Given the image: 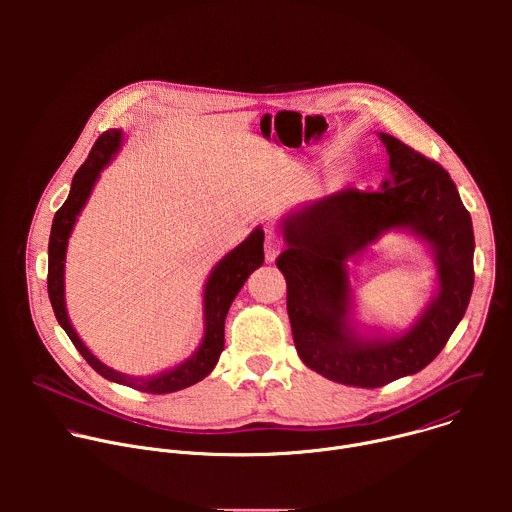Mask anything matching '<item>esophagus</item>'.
Listing matches in <instances>:
<instances>
[{
    "label": "esophagus",
    "instance_id": "1",
    "mask_svg": "<svg viewBox=\"0 0 512 512\" xmlns=\"http://www.w3.org/2000/svg\"><path fill=\"white\" fill-rule=\"evenodd\" d=\"M279 251H281V241H279V237L273 235V233H269V235L265 237V261H267V263H275Z\"/></svg>",
    "mask_w": 512,
    "mask_h": 512
}]
</instances>
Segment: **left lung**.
<instances>
[{
  "label": "left lung",
  "mask_w": 512,
  "mask_h": 512,
  "mask_svg": "<svg viewBox=\"0 0 512 512\" xmlns=\"http://www.w3.org/2000/svg\"><path fill=\"white\" fill-rule=\"evenodd\" d=\"M379 139L389 154V178L379 190L348 188L291 208L279 221L285 251L277 267L300 358L334 383L364 389L425 369L464 318L474 287L472 218L454 180L397 137ZM387 232H407L430 249L436 296L407 331L362 333L347 261Z\"/></svg>",
  "instance_id": "1"
}]
</instances>
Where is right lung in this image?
I'll return each instance as SVG.
<instances>
[{
    "label": "right lung",
    "instance_id": "obj_1",
    "mask_svg": "<svg viewBox=\"0 0 512 512\" xmlns=\"http://www.w3.org/2000/svg\"><path fill=\"white\" fill-rule=\"evenodd\" d=\"M123 145V131L121 129H109L105 131L93 145V150L87 158V162L79 168V172L72 178L68 198L58 208L52 221L50 231V243H48V298L54 310V316L62 330L68 334L72 344L83 354V358L91 364V367L105 377L107 381L152 393V395H166L174 391H182L190 385H196L204 377L212 373L216 367L221 352L225 350V320L229 314V308L237 294L241 291L247 277L263 265V229L257 227L253 233L237 245L233 251H229L221 261H218L206 283H204V336L198 344V348L180 364L172 369H166L158 375L148 377H133L119 373L105 362H101L79 338L77 330L72 328L68 312H66V300H64V263H66V247L68 237L77 225V218L81 210L85 208L101 170H105L115 156L119 154Z\"/></svg>",
    "mask_w": 512,
    "mask_h": 512
}]
</instances>
